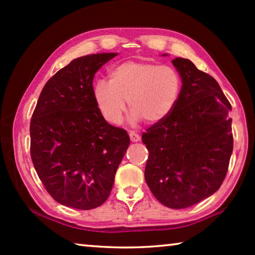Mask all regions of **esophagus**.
<instances>
[{
    "label": "esophagus",
    "instance_id": "esophagus-1",
    "mask_svg": "<svg viewBox=\"0 0 255 255\" xmlns=\"http://www.w3.org/2000/svg\"><path fill=\"white\" fill-rule=\"evenodd\" d=\"M129 137H130V140L133 141V143H137V141L140 140V136L135 131H129Z\"/></svg>",
    "mask_w": 255,
    "mask_h": 255
}]
</instances>
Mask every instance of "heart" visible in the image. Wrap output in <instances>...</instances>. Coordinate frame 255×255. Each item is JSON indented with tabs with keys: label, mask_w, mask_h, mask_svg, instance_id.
Returning a JSON list of instances; mask_svg holds the SVG:
<instances>
[{
	"label": "heart",
	"mask_w": 255,
	"mask_h": 255,
	"mask_svg": "<svg viewBox=\"0 0 255 255\" xmlns=\"http://www.w3.org/2000/svg\"><path fill=\"white\" fill-rule=\"evenodd\" d=\"M181 88L182 81L175 68L129 60L112 68L109 82H97L93 98L107 123L122 122L127 101L133 122L144 119L157 124L173 111Z\"/></svg>",
	"instance_id": "heart-1"
}]
</instances>
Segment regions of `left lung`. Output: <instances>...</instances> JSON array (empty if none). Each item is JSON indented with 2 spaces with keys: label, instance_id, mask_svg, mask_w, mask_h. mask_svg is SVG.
<instances>
[{
  "label": "left lung",
  "instance_id": "left-lung-1",
  "mask_svg": "<svg viewBox=\"0 0 255 255\" xmlns=\"http://www.w3.org/2000/svg\"><path fill=\"white\" fill-rule=\"evenodd\" d=\"M182 79L173 111L141 135L149 155L145 180L156 199L182 209L221 188L233 152L230 101L191 60H172Z\"/></svg>",
  "mask_w": 255,
  "mask_h": 255
}]
</instances>
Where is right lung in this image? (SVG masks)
Here are the masks:
<instances>
[{
    "mask_svg": "<svg viewBox=\"0 0 255 255\" xmlns=\"http://www.w3.org/2000/svg\"><path fill=\"white\" fill-rule=\"evenodd\" d=\"M117 53L73 59L45 84L30 122V154L47 192L75 209L97 208L109 197L130 143L125 129L102 118L94 74Z\"/></svg>",
    "mask_w": 255,
    "mask_h": 255,
    "instance_id": "obj_1",
    "label": "right lung"
}]
</instances>
